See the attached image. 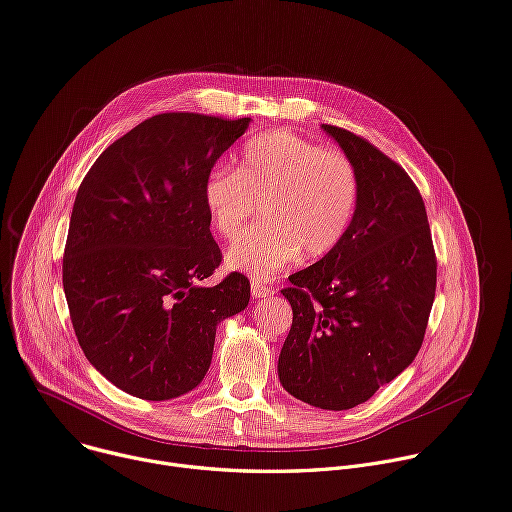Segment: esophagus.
Wrapping results in <instances>:
<instances>
[{
    "label": "esophagus",
    "instance_id": "34e87169",
    "mask_svg": "<svg viewBox=\"0 0 512 512\" xmlns=\"http://www.w3.org/2000/svg\"><path fill=\"white\" fill-rule=\"evenodd\" d=\"M270 295H274L272 287L264 285V282H262V280H258V278H254V280H252V297L262 299V297H270Z\"/></svg>",
    "mask_w": 512,
    "mask_h": 512
}]
</instances>
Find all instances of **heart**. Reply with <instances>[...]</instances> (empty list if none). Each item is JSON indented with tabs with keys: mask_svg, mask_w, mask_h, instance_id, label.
Returning a JSON list of instances; mask_svg holds the SVG:
<instances>
[{
	"mask_svg": "<svg viewBox=\"0 0 512 512\" xmlns=\"http://www.w3.org/2000/svg\"><path fill=\"white\" fill-rule=\"evenodd\" d=\"M205 207L221 238L234 240L248 221H266L227 252L232 268L266 278L301 254L319 260L348 234L360 201L358 168L348 154L289 132L252 138L240 166H219L203 187Z\"/></svg>",
	"mask_w": 512,
	"mask_h": 512,
	"instance_id": "heart-1",
	"label": "heart"
}]
</instances>
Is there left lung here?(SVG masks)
I'll return each instance as SVG.
<instances>
[{"instance_id":"8db88e82","label":"left lung","mask_w":512,"mask_h":512,"mask_svg":"<svg viewBox=\"0 0 512 512\" xmlns=\"http://www.w3.org/2000/svg\"><path fill=\"white\" fill-rule=\"evenodd\" d=\"M352 158L360 201L348 234L282 289L293 325L278 356L295 399L346 411L419 354L435 299L437 258L423 197L401 164L350 130L321 126Z\"/></svg>"}]
</instances>
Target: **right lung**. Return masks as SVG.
I'll use <instances>...</instances> for the list:
<instances>
[{
    "instance_id": "right-lung-1",
    "label": "right lung",
    "mask_w": 512,
    "mask_h": 512,
    "mask_svg": "<svg viewBox=\"0 0 512 512\" xmlns=\"http://www.w3.org/2000/svg\"><path fill=\"white\" fill-rule=\"evenodd\" d=\"M250 118L166 111L107 146L71 213L63 287L87 360L146 401L193 390L209 370L215 327L248 307L250 280L221 264L203 187Z\"/></svg>"
}]
</instances>
